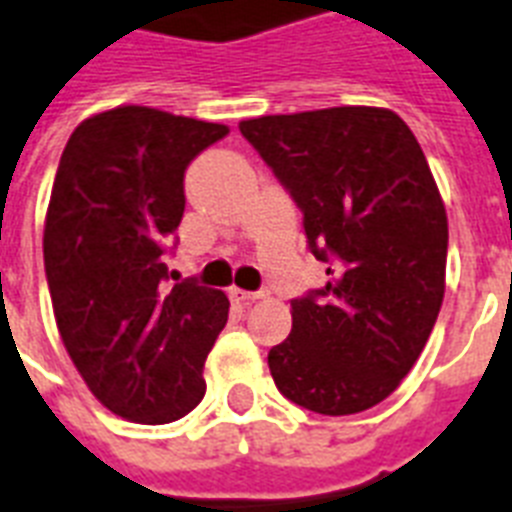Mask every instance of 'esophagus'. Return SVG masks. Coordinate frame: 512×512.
Returning <instances> with one entry per match:
<instances>
[{
  "instance_id": "1",
  "label": "esophagus",
  "mask_w": 512,
  "mask_h": 512,
  "mask_svg": "<svg viewBox=\"0 0 512 512\" xmlns=\"http://www.w3.org/2000/svg\"><path fill=\"white\" fill-rule=\"evenodd\" d=\"M230 298L235 304H251L256 298H261V293H251V290H240V288H232L230 290Z\"/></svg>"
}]
</instances>
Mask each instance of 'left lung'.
I'll list each match as a JSON object with an SVG mask.
<instances>
[{
	"instance_id": "obj_1",
	"label": "left lung",
	"mask_w": 512,
	"mask_h": 512,
	"mask_svg": "<svg viewBox=\"0 0 512 512\" xmlns=\"http://www.w3.org/2000/svg\"><path fill=\"white\" fill-rule=\"evenodd\" d=\"M304 214L325 288L290 304L269 349L285 399L320 415L383 402L418 362L447 275V211L415 134L394 110L343 105L240 121Z\"/></svg>"
}]
</instances>
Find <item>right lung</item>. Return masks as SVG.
<instances>
[{
    "label": "right lung",
    "mask_w": 512,
    "mask_h": 512,
    "mask_svg": "<svg viewBox=\"0 0 512 512\" xmlns=\"http://www.w3.org/2000/svg\"><path fill=\"white\" fill-rule=\"evenodd\" d=\"M227 134L121 105L81 121L60 155L44 222L57 330L89 391L134 423L185 418L206 394L230 298L195 280L169 288L163 256L185 214L187 166Z\"/></svg>",
    "instance_id": "add662e5"
}]
</instances>
